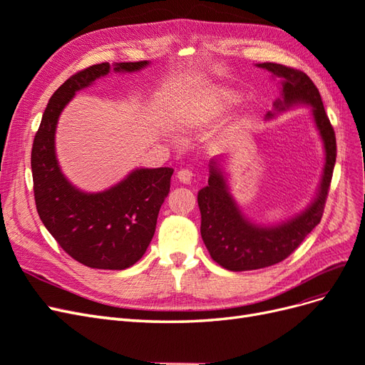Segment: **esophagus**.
Wrapping results in <instances>:
<instances>
[{
  "mask_svg": "<svg viewBox=\"0 0 365 365\" xmlns=\"http://www.w3.org/2000/svg\"><path fill=\"white\" fill-rule=\"evenodd\" d=\"M193 175L195 173L192 170H189V169H180L178 173H176V178H178L184 184H189L193 180Z\"/></svg>",
  "mask_w": 365,
  "mask_h": 365,
  "instance_id": "1",
  "label": "esophagus"
}]
</instances>
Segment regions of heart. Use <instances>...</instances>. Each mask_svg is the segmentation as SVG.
I'll return each mask as SVG.
<instances>
[{"instance_id": "b5f03b06", "label": "heart", "mask_w": 365, "mask_h": 365, "mask_svg": "<svg viewBox=\"0 0 365 365\" xmlns=\"http://www.w3.org/2000/svg\"><path fill=\"white\" fill-rule=\"evenodd\" d=\"M240 102V96L231 90L207 91L195 97V101L187 103L181 111V123L187 128H195L208 120L217 117L220 113L236 106Z\"/></svg>"}]
</instances>
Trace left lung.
I'll return each mask as SVG.
<instances>
[{
	"mask_svg": "<svg viewBox=\"0 0 365 365\" xmlns=\"http://www.w3.org/2000/svg\"><path fill=\"white\" fill-rule=\"evenodd\" d=\"M257 67L271 71L282 81V96L275 109L292 103H309L326 149V164L322 185L315 201L306 212L279 227H259L240 215V210L228 193L224 175L217 163L210 164L208 185L197 192L201 210V236L212 259L228 271H250L272 267L284 260L300 247L304 237L323 217L327 193L336 160V138L334 126L324 111L318 88L306 73L282 63L263 62ZM271 115V114H268Z\"/></svg>",
	"mask_w": 365,
	"mask_h": 365,
	"instance_id": "left-lung-1",
	"label": "left lung"
}]
</instances>
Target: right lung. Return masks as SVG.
<instances>
[{
  "mask_svg": "<svg viewBox=\"0 0 365 365\" xmlns=\"http://www.w3.org/2000/svg\"><path fill=\"white\" fill-rule=\"evenodd\" d=\"M148 61L118 62L114 71H137ZM111 70L91 65L65 81L43 111L31 146L33 193L42 224L74 260L94 269H126L146 252L173 169H138L102 193H83L62 175L54 153L58 118L76 91Z\"/></svg>",
  "mask_w": 365,
  "mask_h": 365,
  "instance_id": "right-lung-1",
  "label": "right lung"
}]
</instances>
